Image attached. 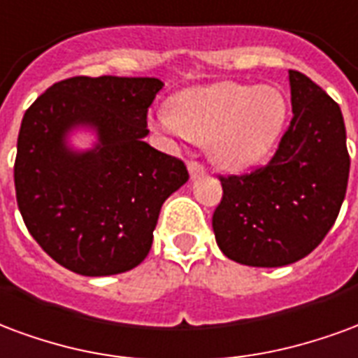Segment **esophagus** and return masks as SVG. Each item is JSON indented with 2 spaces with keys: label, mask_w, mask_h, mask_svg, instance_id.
I'll list each match as a JSON object with an SVG mask.
<instances>
[{
  "label": "esophagus",
  "mask_w": 358,
  "mask_h": 358,
  "mask_svg": "<svg viewBox=\"0 0 358 358\" xmlns=\"http://www.w3.org/2000/svg\"><path fill=\"white\" fill-rule=\"evenodd\" d=\"M189 173L190 177H198V176H204L206 168L200 164V162H189Z\"/></svg>",
  "instance_id": "esophagus-1"
}]
</instances>
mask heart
Returning a JSON list of instances; mask_svg holds the SVG:
<instances>
[{
    "label": "heart",
    "mask_w": 358,
    "mask_h": 358,
    "mask_svg": "<svg viewBox=\"0 0 358 358\" xmlns=\"http://www.w3.org/2000/svg\"><path fill=\"white\" fill-rule=\"evenodd\" d=\"M286 116L288 103L276 87L225 82L181 91L173 112H156L152 124L171 137L210 143L217 166L244 171L273 150Z\"/></svg>",
    "instance_id": "obj_1"
}]
</instances>
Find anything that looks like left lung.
<instances>
[{
  "instance_id": "1",
  "label": "left lung",
  "mask_w": 358,
  "mask_h": 358,
  "mask_svg": "<svg viewBox=\"0 0 358 358\" xmlns=\"http://www.w3.org/2000/svg\"><path fill=\"white\" fill-rule=\"evenodd\" d=\"M288 131L265 168L221 177L213 211L219 250L250 267H284L309 255L340 213L349 179L340 104L307 76L288 72Z\"/></svg>"
}]
</instances>
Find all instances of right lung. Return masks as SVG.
<instances>
[{
    "instance_id": "add662e5",
    "label": "right lung",
    "mask_w": 358,
    "mask_h": 358,
    "mask_svg": "<svg viewBox=\"0 0 358 358\" xmlns=\"http://www.w3.org/2000/svg\"><path fill=\"white\" fill-rule=\"evenodd\" d=\"M158 78L76 76L55 83L24 112L15 189L34 240L83 276L131 271L150 252L162 204L189 181L179 158L145 143ZM96 133L78 151L69 135Z\"/></svg>"
}]
</instances>
